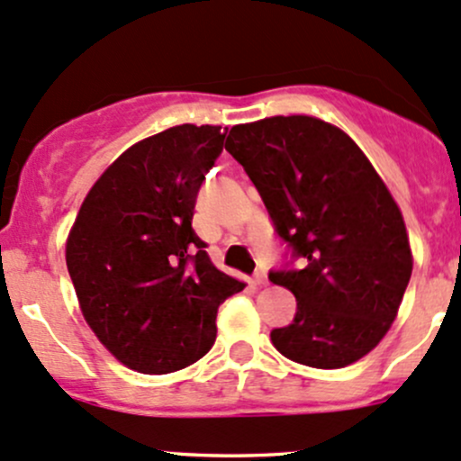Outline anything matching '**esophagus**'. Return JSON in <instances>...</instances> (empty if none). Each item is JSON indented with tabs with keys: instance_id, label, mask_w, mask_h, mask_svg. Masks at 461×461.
Listing matches in <instances>:
<instances>
[{
	"instance_id": "obj_1",
	"label": "esophagus",
	"mask_w": 461,
	"mask_h": 461,
	"mask_svg": "<svg viewBox=\"0 0 461 461\" xmlns=\"http://www.w3.org/2000/svg\"><path fill=\"white\" fill-rule=\"evenodd\" d=\"M267 282H269V280H267V273L262 271V269H258V271L254 273V285H256V286H265Z\"/></svg>"
}]
</instances>
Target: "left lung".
I'll return each instance as SVG.
<instances>
[{
    "mask_svg": "<svg viewBox=\"0 0 461 461\" xmlns=\"http://www.w3.org/2000/svg\"><path fill=\"white\" fill-rule=\"evenodd\" d=\"M225 149L291 256L269 271L297 300L293 321L271 330L273 346L320 370L366 357L396 320L413 267L401 210L370 159L308 115L231 126Z\"/></svg>",
    "mask_w": 461,
    "mask_h": 461,
    "instance_id": "obj_1",
    "label": "left lung"
}]
</instances>
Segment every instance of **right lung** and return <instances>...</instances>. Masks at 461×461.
Here are the masks:
<instances>
[{"instance_id":"right-lung-1","label":"right lung","mask_w":461,"mask_h":461,"mask_svg":"<svg viewBox=\"0 0 461 461\" xmlns=\"http://www.w3.org/2000/svg\"><path fill=\"white\" fill-rule=\"evenodd\" d=\"M227 129L181 124L138 141L80 205L65 260L85 320L131 370L168 374L210 352L216 311L245 285L192 230Z\"/></svg>"}]
</instances>
